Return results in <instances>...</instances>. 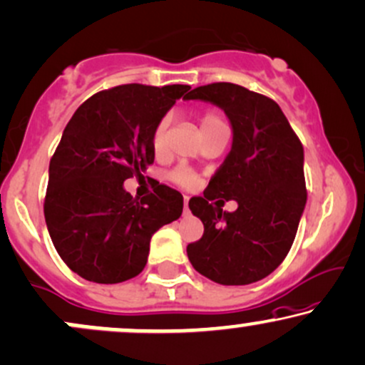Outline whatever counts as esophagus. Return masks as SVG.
<instances>
[{
  "label": "esophagus",
  "instance_id": "esophagus-1",
  "mask_svg": "<svg viewBox=\"0 0 365 365\" xmlns=\"http://www.w3.org/2000/svg\"><path fill=\"white\" fill-rule=\"evenodd\" d=\"M187 203H190V196H184V212H187V210H190Z\"/></svg>",
  "mask_w": 365,
  "mask_h": 365
}]
</instances>
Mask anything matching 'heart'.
<instances>
[{
  "mask_svg": "<svg viewBox=\"0 0 365 365\" xmlns=\"http://www.w3.org/2000/svg\"><path fill=\"white\" fill-rule=\"evenodd\" d=\"M218 124H225V123L217 113H205L200 119L201 131H207L210 128L218 126ZM167 130H169V118H162L160 121L157 123L155 130H153V135H152V145L157 153H160L165 147ZM170 179H173L174 182L181 184V186H191V184H195L196 181L195 174H192L190 169H186V167H178V169H174L173 173H170Z\"/></svg>",
  "mask_w": 365,
  "mask_h": 365,
  "instance_id": "heart-1",
  "label": "heart"
}]
</instances>
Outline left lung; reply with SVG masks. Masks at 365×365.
<instances>
[{"label": "left lung", "mask_w": 365, "mask_h": 365, "mask_svg": "<svg viewBox=\"0 0 365 365\" xmlns=\"http://www.w3.org/2000/svg\"><path fill=\"white\" fill-rule=\"evenodd\" d=\"M186 98L220 107L234 135L203 196L190 200L205 232L187 258L220 285L258 282L285 259L297 234L307 201L302 143L275 101L241 85H203ZM217 197L235 199L238 210L224 212Z\"/></svg>", "instance_id": "8db88e82"}]
</instances>
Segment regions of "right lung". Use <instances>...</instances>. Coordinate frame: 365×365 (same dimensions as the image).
Masks as SVG:
<instances>
[{
  "label": "right lung",
  "instance_id": "add662e5",
  "mask_svg": "<svg viewBox=\"0 0 365 365\" xmlns=\"http://www.w3.org/2000/svg\"><path fill=\"white\" fill-rule=\"evenodd\" d=\"M190 88L102 90L64 128L49 164L44 217L58 255L85 280L119 284L140 275L152 235L181 217L179 191L157 184L138 201L123 184L153 164V130Z\"/></svg>",
  "mask_w": 365,
  "mask_h": 365
}]
</instances>
